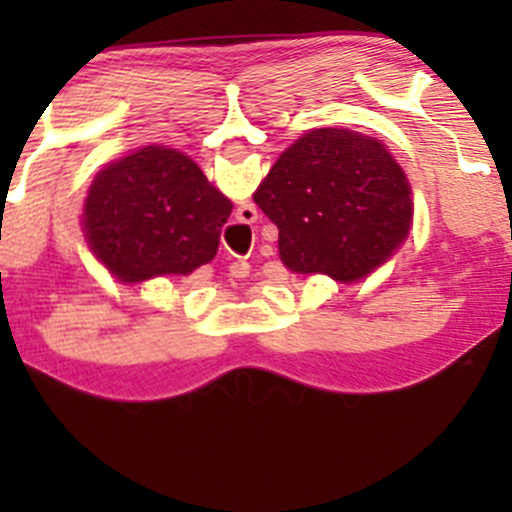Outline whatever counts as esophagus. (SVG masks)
Wrapping results in <instances>:
<instances>
[{
    "label": "esophagus",
    "instance_id": "34e87169",
    "mask_svg": "<svg viewBox=\"0 0 512 512\" xmlns=\"http://www.w3.org/2000/svg\"><path fill=\"white\" fill-rule=\"evenodd\" d=\"M232 275L235 277H247L250 275V262H245V260H237V262H232Z\"/></svg>",
    "mask_w": 512,
    "mask_h": 512
}]
</instances>
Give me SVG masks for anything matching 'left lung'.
I'll list each match as a JSON object with an SVG mask.
<instances>
[{
  "label": "left lung",
  "mask_w": 512,
  "mask_h": 512,
  "mask_svg": "<svg viewBox=\"0 0 512 512\" xmlns=\"http://www.w3.org/2000/svg\"><path fill=\"white\" fill-rule=\"evenodd\" d=\"M280 230V260L297 275L369 277L409 237L414 200L384 143L347 128H314L255 190Z\"/></svg>",
  "instance_id": "obj_1"
}]
</instances>
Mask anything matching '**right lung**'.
I'll return each instance as SVG.
<instances>
[{
    "instance_id": "right-lung-1",
    "label": "right lung",
    "mask_w": 512,
    "mask_h": 512,
    "mask_svg": "<svg viewBox=\"0 0 512 512\" xmlns=\"http://www.w3.org/2000/svg\"><path fill=\"white\" fill-rule=\"evenodd\" d=\"M232 203L193 158L146 146L98 170L84 203V235L121 282L185 277L208 265Z\"/></svg>"
}]
</instances>
